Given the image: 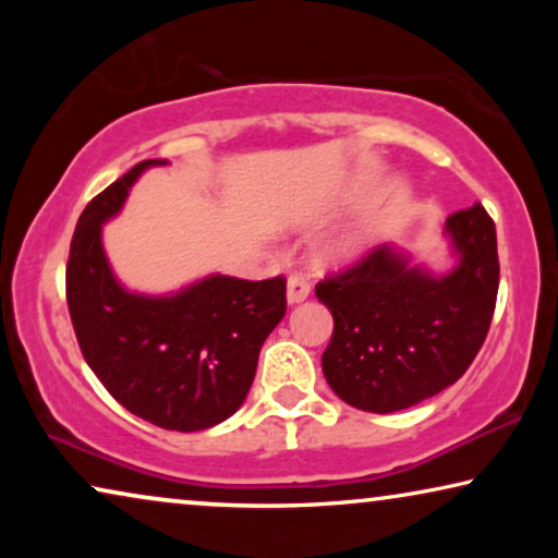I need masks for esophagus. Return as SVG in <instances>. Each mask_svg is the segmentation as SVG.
<instances>
[{
    "label": "esophagus",
    "mask_w": 558,
    "mask_h": 558,
    "mask_svg": "<svg viewBox=\"0 0 558 558\" xmlns=\"http://www.w3.org/2000/svg\"><path fill=\"white\" fill-rule=\"evenodd\" d=\"M310 296V281L304 277H289L287 281V304H300Z\"/></svg>",
    "instance_id": "34e87169"
}]
</instances>
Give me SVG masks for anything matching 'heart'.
<instances>
[{
	"mask_svg": "<svg viewBox=\"0 0 558 558\" xmlns=\"http://www.w3.org/2000/svg\"><path fill=\"white\" fill-rule=\"evenodd\" d=\"M368 246H371L368 233H363V231L345 233V235H340V239H335L330 246L325 248V262H330V264L353 262V258L363 256Z\"/></svg>",
	"mask_w": 558,
	"mask_h": 558,
	"instance_id": "b5f03b06",
	"label": "heart"
}]
</instances>
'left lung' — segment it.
I'll return each mask as SVG.
<instances>
[{
	"label": "left lung",
	"mask_w": 558,
	"mask_h": 558,
	"mask_svg": "<svg viewBox=\"0 0 558 558\" xmlns=\"http://www.w3.org/2000/svg\"><path fill=\"white\" fill-rule=\"evenodd\" d=\"M445 239L452 258L445 271L384 243L317 284L335 319L323 373L350 407L373 414L416 407L452 386L483 348L500 277L495 223L475 203L447 218Z\"/></svg>",
	"instance_id": "left-lung-1"
}]
</instances>
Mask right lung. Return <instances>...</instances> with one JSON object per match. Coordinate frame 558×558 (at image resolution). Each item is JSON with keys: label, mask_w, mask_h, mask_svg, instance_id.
I'll return each mask as SVG.
<instances>
[{"label": "right lung", "mask_w": 558, "mask_h": 558, "mask_svg": "<svg viewBox=\"0 0 558 558\" xmlns=\"http://www.w3.org/2000/svg\"><path fill=\"white\" fill-rule=\"evenodd\" d=\"M165 165H134L81 213L65 271L68 310L88 368L121 407L162 429L201 432L246 401L258 350L287 312V284L226 274L165 294L121 284L104 226L124 210L136 180Z\"/></svg>", "instance_id": "1"}]
</instances>
